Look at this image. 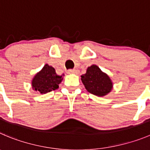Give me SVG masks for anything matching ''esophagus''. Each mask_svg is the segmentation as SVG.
<instances>
[{
    "instance_id": "esophagus-1",
    "label": "esophagus",
    "mask_w": 150,
    "mask_h": 150,
    "mask_svg": "<svg viewBox=\"0 0 150 150\" xmlns=\"http://www.w3.org/2000/svg\"><path fill=\"white\" fill-rule=\"evenodd\" d=\"M67 72H68L69 74H77L78 72L77 69H69V70L67 71Z\"/></svg>"
}]
</instances>
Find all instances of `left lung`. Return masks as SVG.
<instances>
[{
  "instance_id": "obj_1",
  "label": "left lung",
  "mask_w": 150,
  "mask_h": 150,
  "mask_svg": "<svg viewBox=\"0 0 150 150\" xmlns=\"http://www.w3.org/2000/svg\"><path fill=\"white\" fill-rule=\"evenodd\" d=\"M81 81L88 92L100 97L107 96L113 86L110 77L96 65L88 67L86 73L81 75Z\"/></svg>"
}]
</instances>
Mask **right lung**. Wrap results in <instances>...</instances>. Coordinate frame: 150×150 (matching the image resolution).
I'll list each match as a JSON object with an SVG mask.
<instances>
[{
  "mask_svg": "<svg viewBox=\"0 0 150 150\" xmlns=\"http://www.w3.org/2000/svg\"><path fill=\"white\" fill-rule=\"evenodd\" d=\"M62 80V75H57L52 67L46 64L41 70L35 75L32 81V86L33 89L40 94H46L58 89Z\"/></svg>",
  "mask_w": 150,
  "mask_h": 150,
  "instance_id": "right-lung-1",
  "label": "right lung"
}]
</instances>
